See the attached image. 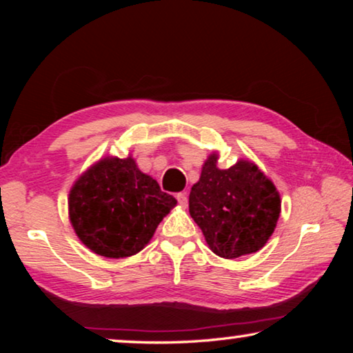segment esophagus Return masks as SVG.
<instances>
[{"label":"esophagus","mask_w":353,"mask_h":353,"mask_svg":"<svg viewBox=\"0 0 353 353\" xmlns=\"http://www.w3.org/2000/svg\"><path fill=\"white\" fill-rule=\"evenodd\" d=\"M177 201H179V204H181V207H187L188 205V194L187 193H185V191H183V193H179L177 194Z\"/></svg>","instance_id":"obj_1"}]
</instances>
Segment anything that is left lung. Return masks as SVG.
Listing matches in <instances>:
<instances>
[{
    "label": "left lung",
    "mask_w": 353,
    "mask_h": 353,
    "mask_svg": "<svg viewBox=\"0 0 353 353\" xmlns=\"http://www.w3.org/2000/svg\"><path fill=\"white\" fill-rule=\"evenodd\" d=\"M213 151L190 191V214L213 254L232 260L254 254L270 240L282 212L276 185L259 166L240 159L227 170Z\"/></svg>",
    "instance_id": "left-lung-1"
}]
</instances>
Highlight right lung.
<instances>
[{
	"instance_id": "1",
	"label": "right lung",
	"mask_w": 353,
	"mask_h": 353,
	"mask_svg": "<svg viewBox=\"0 0 353 353\" xmlns=\"http://www.w3.org/2000/svg\"><path fill=\"white\" fill-rule=\"evenodd\" d=\"M177 205L132 155H107L76 179L68 194L74 234L92 252L107 259L139 254L157 225Z\"/></svg>"
}]
</instances>
